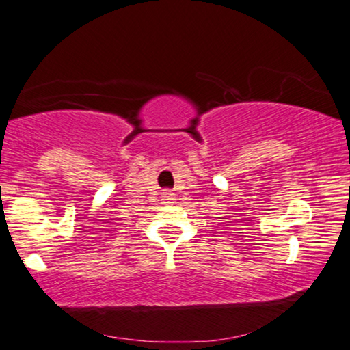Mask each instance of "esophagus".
I'll return each mask as SVG.
<instances>
[{
	"label": "esophagus",
	"instance_id": "1",
	"mask_svg": "<svg viewBox=\"0 0 350 350\" xmlns=\"http://www.w3.org/2000/svg\"><path fill=\"white\" fill-rule=\"evenodd\" d=\"M161 200H163V203L172 204L176 202V197H174V193L170 192V190H165V192L161 193Z\"/></svg>",
	"mask_w": 350,
	"mask_h": 350
}]
</instances>
